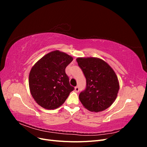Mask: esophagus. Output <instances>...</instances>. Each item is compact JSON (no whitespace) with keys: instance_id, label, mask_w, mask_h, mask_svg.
<instances>
[{"instance_id":"1","label":"esophagus","mask_w":147,"mask_h":147,"mask_svg":"<svg viewBox=\"0 0 147 147\" xmlns=\"http://www.w3.org/2000/svg\"><path fill=\"white\" fill-rule=\"evenodd\" d=\"M75 91H76V92H79V88H78V86H76V87H75Z\"/></svg>"}]
</instances>
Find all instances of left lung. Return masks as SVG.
<instances>
[{
  "instance_id": "obj_1",
  "label": "left lung",
  "mask_w": 147,
  "mask_h": 147,
  "mask_svg": "<svg viewBox=\"0 0 147 147\" xmlns=\"http://www.w3.org/2000/svg\"><path fill=\"white\" fill-rule=\"evenodd\" d=\"M77 61L86 80L85 90L79 94L84 107L94 112L108 109L116 99L119 89L114 70L98 57H78Z\"/></svg>"
}]
</instances>
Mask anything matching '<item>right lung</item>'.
Here are the masks:
<instances>
[{"mask_svg": "<svg viewBox=\"0 0 147 147\" xmlns=\"http://www.w3.org/2000/svg\"><path fill=\"white\" fill-rule=\"evenodd\" d=\"M72 61L71 56L55 50L42 57L31 69L29 76L30 94L42 107L58 108L74 90L65 71Z\"/></svg>", "mask_w": 147, "mask_h": 147, "instance_id": "1", "label": "right lung"}]
</instances>
